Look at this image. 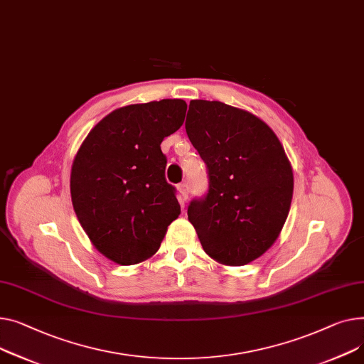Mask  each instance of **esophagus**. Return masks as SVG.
I'll return each mask as SVG.
<instances>
[{"label": "esophagus", "instance_id": "34e87169", "mask_svg": "<svg viewBox=\"0 0 364 364\" xmlns=\"http://www.w3.org/2000/svg\"><path fill=\"white\" fill-rule=\"evenodd\" d=\"M178 191H179V197H181V203L183 204L188 200V194H189V188L186 182H182L178 185Z\"/></svg>", "mask_w": 364, "mask_h": 364}]
</instances>
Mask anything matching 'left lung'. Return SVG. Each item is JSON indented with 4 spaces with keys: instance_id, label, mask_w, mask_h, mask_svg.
<instances>
[{
    "instance_id": "8db88e82",
    "label": "left lung",
    "mask_w": 364,
    "mask_h": 364,
    "mask_svg": "<svg viewBox=\"0 0 364 364\" xmlns=\"http://www.w3.org/2000/svg\"><path fill=\"white\" fill-rule=\"evenodd\" d=\"M185 129L210 181L188 219L213 260L248 264L274 244L288 218L294 175L285 149L262 119L220 101L192 100Z\"/></svg>"
}]
</instances>
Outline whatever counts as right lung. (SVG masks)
I'll use <instances>...</instances> for the list:
<instances>
[{
  "mask_svg": "<svg viewBox=\"0 0 364 364\" xmlns=\"http://www.w3.org/2000/svg\"><path fill=\"white\" fill-rule=\"evenodd\" d=\"M185 113L183 100L120 107L77 149L70 173L75 213L92 245L117 264L153 257L181 215L160 144L179 129Z\"/></svg>",
  "mask_w": 364,
  "mask_h": 364,
  "instance_id": "1",
  "label": "right lung"
}]
</instances>
